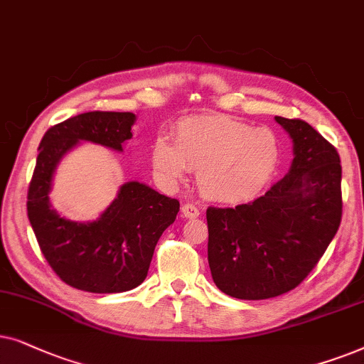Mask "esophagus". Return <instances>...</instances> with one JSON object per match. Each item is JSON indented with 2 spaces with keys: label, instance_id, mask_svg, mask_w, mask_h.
I'll list each match as a JSON object with an SVG mask.
<instances>
[{
  "label": "esophagus",
  "instance_id": "obj_1",
  "mask_svg": "<svg viewBox=\"0 0 364 364\" xmlns=\"http://www.w3.org/2000/svg\"><path fill=\"white\" fill-rule=\"evenodd\" d=\"M181 215L188 218V220H195V218L200 216V210L195 205H191V203H186V205H183L181 208Z\"/></svg>",
  "mask_w": 364,
  "mask_h": 364
}]
</instances>
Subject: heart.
<instances>
[{
  "label": "heart",
  "mask_w": 364,
  "mask_h": 364,
  "mask_svg": "<svg viewBox=\"0 0 364 364\" xmlns=\"http://www.w3.org/2000/svg\"><path fill=\"white\" fill-rule=\"evenodd\" d=\"M154 176L174 186L190 169L206 200L240 205L269 185L281 164V144L268 128L228 116H191L174 129V143L159 136L151 148Z\"/></svg>",
  "instance_id": "obj_1"
}]
</instances>
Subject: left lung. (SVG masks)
<instances>
[{"instance_id": "left-lung-1", "label": "left lung", "mask_w": 364, "mask_h": 364, "mask_svg": "<svg viewBox=\"0 0 364 364\" xmlns=\"http://www.w3.org/2000/svg\"><path fill=\"white\" fill-rule=\"evenodd\" d=\"M274 119L293 141L289 171L253 203L206 211L213 281L238 299L296 288L341 223L340 154L306 121Z\"/></svg>"}]
</instances>
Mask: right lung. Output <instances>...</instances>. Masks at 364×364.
<instances>
[{
    "label": "right lung",
    "mask_w": 364,
    "mask_h": 364,
    "mask_svg": "<svg viewBox=\"0 0 364 364\" xmlns=\"http://www.w3.org/2000/svg\"><path fill=\"white\" fill-rule=\"evenodd\" d=\"M134 123L133 113L90 111L53 126L38 148L28 218L53 271L81 291L123 293L139 287L158 240L179 211L178 200L139 181L121 185L93 221H73L53 208L50 193L61 159L83 141L123 153Z\"/></svg>",
    "instance_id": "1"
}]
</instances>
